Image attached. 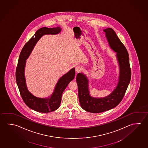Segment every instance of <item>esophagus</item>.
<instances>
[{"instance_id":"obj_1","label":"esophagus","mask_w":148,"mask_h":148,"mask_svg":"<svg viewBox=\"0 0 148 148\" xmlns=\"http://www.w3.org/2000/svg\"><path fill=\"white\" fill-rule=\"evenodd\" d=\"M82 70H83V68H82L81 66H78L76 68H75V71H76V73H79Z\"/></svg>"}]
</instances>
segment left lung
Segmentation results:
<instances>
[{
  "instance_id": "left-lung-1",
  "label": "left lung",
  "mask_w": 148,
  "mask_h": 148,
  "mask_svg": "<svg viewBox=\"0 0 148 148\" xmlns=\"http://www.w3.org/2000/svg\"><path fill=\"white\" fill-rule=\"evenodd\" d=\"M109 46L116 52L119 65V76L116 87L108 96L103 98L91 96L89 80L86 75L79 73L76 76L80 106L86 111L101 113L113 109L121 102L131 78V69L127 50L111 28L104 29Z\"/></svg>"
}]
</instances>
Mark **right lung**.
Listing matches in <instances>:
<instances>
[{
  "label": "right lung",
  "instance_id": "1",
  "mask_svg": "<svg viewBox=\"0 0 148 148\" xmlns=\"http://www.w3.org/2000/svg\"><path fill=\"white\" fill-rule=\"evenodd\" d=\"M60 27L48 28L44 27L37 31L34 36L27 42L21 51L18 58V63L16 69V81L18 89L26 106L34 111L42 113L54 111L59 108L61 102L63 92L68 84L74 78L75 68H73L68 73L62 76L58 81L52 95L46 98H38L32 95L27 88L25 77V67L26 60L29 58L37 42L43 35L47 34L60 33Z\"/></svg>",
  "mask_w": 148,
  "mask_h": 148
}]
</instances>
